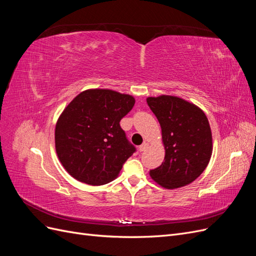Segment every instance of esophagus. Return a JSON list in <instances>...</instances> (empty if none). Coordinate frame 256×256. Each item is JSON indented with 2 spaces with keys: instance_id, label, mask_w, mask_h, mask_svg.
Here are the masks:
<instances>
[{
  "instance_id": "34e87169",
  "label": "esophagus",
  "mask_w": 256,
  "mask_h": 256,
  "mask_svg": "<svg viewBox=\"0 0 256 256\" xmlns=\"http://www.w3.org/2000/svg\"><path fill=\"white\" fill-rule=\"evenodd\" d=\"M147 146H148V144L144 142L142 145L138 146V150H140V152H144V150L147 148Z\"/></svg>"
}]
</instances>
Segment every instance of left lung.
<instances>
[{
	"instance_id": "left-lung-1",
	"label": "left lung",
	"mask_w": 256,
	"mask_h": 256,
	"mask_svg": "<svg viewBox=\"0 0 256 256\" xmlns=\"http://www.w3.org/2000/svg\"><path fill=\"white\" fill-rule=\"evenodd\" d=\"M147 104L161 126L166 157L150 170L152 180L166 189L196 180L206 168L212 152V130L204 112L174 96L148 97Z\"/></svg>"
}]
</instances>
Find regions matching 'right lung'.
Listing matches in <instances>:
<instances>
[{
	"instance_id": "1",
	"label": "right lung",
	"mask_w": 256,
	"mask_h": 256,
	"mask_svg": "<svg viewBox=\"0 0 256 256\" xmlns=\"http://www.w3.org/2000/svg\"><path fill=\"white\" fill-rule=\"evenodd\" d=\"M134 98L110 90L82 92L62 113L56 127L60 164L76 180L98 186L113 180L136 148L120 127Z\"/></svg>"
}]
</instances>
